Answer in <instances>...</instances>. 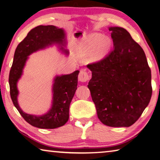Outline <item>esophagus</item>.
<instances>
[{
  "mask_svg": "<svg viewBox=\"0 0 160 160\" xmlns=\"http://www.w3.org/2000/svg\"><path fill=\"white\" fill-rule=\"evenodd\" d=\"M90 78V75L89 72L85 69H81L80 73L78 75V79L81 82H86Z\"/></svg>",
  "mask_w": 160,
  "mask_h": 160,
  "instance_id": "1",
  "label": "esophagus"
}]
</instances>
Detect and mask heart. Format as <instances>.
Segmentation results:
<instances>
[{
    "mask_svg": "<svg viewBox=\"0 0 160 160\" xmlns=\"http://www.w3.org/2000/svg\"><path fill=\"white\" fill-rule=\"evenodd\" d=\"M110 45V40L100 33L90 34L83 40L82 49L85 53H93L96 59L105 56Z\"/></svg>",
    "mask_w": 160,
    "mask_h": 160,
    "instance_id": "heart-1",
    "label": "heart"
}]
</instances>
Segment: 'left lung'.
Masks as SVG:
<instances>
[{"label": "left lung", "instance_id": "obj_1", "mask_svg": "<svg viewBox=\"0 0 160 160\" xmlns=\"http://www.w3.org/2000/svg\"><path fill=\"white\" fill-rule=\"evenodd\" d=\"M112 50L88 68V88L98 118L105 125L129 127L141 117L152 96L151 71L143 49L121 27H110Z\"/></svg>", "mask_w": 160, "mask_h": 160}]
</instances>
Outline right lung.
Returning <instances> with one entry per match:
<instances>
[{"label":"right lung","instance_id":"obj_1","mask_svg":"<svg viewBox=\"0 0 160 160\" xmlns=\"http://www.w3.org/2000/svg\"><path fill=\"white\" fill-rule=\"evenodd\" d=\"M54 43H58L61 50L65 45V33L62 28L52 25L38 26L28 32L27 37L17 45L13 63L10 71L9 84L10 97L14 106L23 118L31 125L40 129H55L67 122L69 118V106L77 89L79 71L71 74L57 76L54 80L53 99L51 109L42 116L27 114L20 108L17 101L19 92L17 84L21 78L28 56L34 52L44 49Z\"/></svg>","mask_w":160,"mask_h":160}]
</instances>
